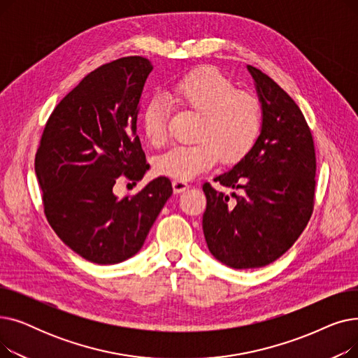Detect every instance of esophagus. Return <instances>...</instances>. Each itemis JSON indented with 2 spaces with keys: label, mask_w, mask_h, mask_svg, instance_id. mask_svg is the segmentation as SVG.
<instances>
[{
  "label": "esophagus",
  "mask_w": 358,
  "mask_h": 358,
  "mask_svg": "<svg viewBox=\"0 0 358 358\" xmlns=\"http://www.w3.org/2000/svg\"><path fill=\"white\" fill-rule=\"evenodd\" d=\"M187 189H190V184L189 182L181 181V180H174L173 181V190H174V193H182Z\"/></svg>",
  "instance_id": "esophagus-1"
}]
</instances>
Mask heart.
I'll return each instance as SVG.
<instances>
[{"label":"heart","mask_w":358,"mask_h":358,"mask_svg":"<svg viewBox=\"0 0 358 358\" xmlns=\"http://www.w3.org/2000/svg\"><path fill=\"white\" fill-rule=\"evenodd\" d=\"M174 104L199 113L194 139L168 149L155 161L159 176L189 181L210 169L217 159L234 164L250 154L257 143L262 115L255 96L235 90L234 83L212 66L185 73L169 91ZM142 131L152 146L168 138V108L150 103L142 115Z\"/></svg>","instance_id":"b5f03b06"}]
</instances>
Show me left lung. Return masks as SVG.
<instances>
[{"instance_id":"left-lung-1","label":"left lung","mask_w":358,"mask_h":358,"mask_svg":"<svg viewBox=\"0 0 358 358\" xmlns=\"http://www.w3.org/2000/svg\"><path fill=\"white\" fill-rule=\"evenodd\" d=\"M262 108L261 134L232 169L215 178L241 190L229 196L203 184L208 206L203 232L209 251L224 266H268L303 232L313 212L316 157L310 129L289 94L248 65Z\"/></svg>"}]
</instances>
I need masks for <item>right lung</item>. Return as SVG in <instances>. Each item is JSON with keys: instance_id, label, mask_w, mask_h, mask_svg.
Instances as JSON below:
<instances>
[{"instance_id": "obj_1", "label": "right lung", "mask_w": 358, "mask_h": 358, "mask_svg": "<svg viewBox=\"0 0 358 358\" xmlns=\"http://www.w3.org/2000/svg\"><path fill=\"white\" fill-rule=\"evenodd\" d=\"M152 68L142 56H126L90 72L55 107L36 152L49 224L73 252L100 266L134 257L173 194L166 177L135 196L113 193L116 182H136L149 169L136 120Z\"/></svg>"}]
</instances>
